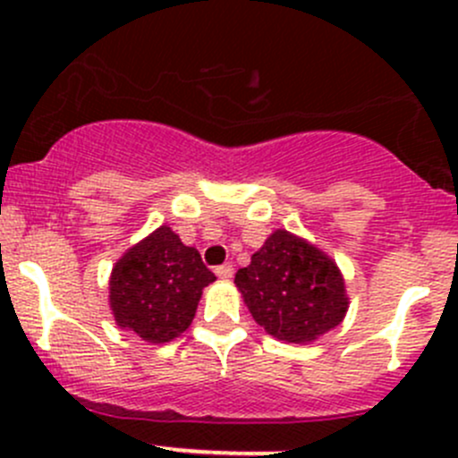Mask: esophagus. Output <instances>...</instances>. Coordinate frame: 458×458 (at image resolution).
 Instances as JSON below:
<instances>
[{"label":"esophagus","instance_id":"1","mask_svg":"<svg viewBox=\"0 0 458 458\" xmlns=\"http://www.w3.org/2000/svg\"><path fill=\"white\" fill-rule=\"evenodd\" d=\"M215 275L219 276V279H233L234 267L230 266V263H224V266H216L215 267Z\"/></svg>","mask_w":458,"mask_h":458}]
</instances>
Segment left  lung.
I'll list each match as a JSON object with an SVG mask.
<instances>
[{"mask_svg":"<svg viewBox=\"0 0 458 458\" xmlns=\"http://www.w3.org/2000/svg\"><path fill=\"white\" fill-rule=\"evenodd\" d=\"M243 301L267 335L308 344L339 326L348 310L344 276L330 257L276 230L234 275Z\"/></svg>","mask_w":458,"mask_h":458,"instance_id":"8db88e82","label":"left lung"}]
</instances>
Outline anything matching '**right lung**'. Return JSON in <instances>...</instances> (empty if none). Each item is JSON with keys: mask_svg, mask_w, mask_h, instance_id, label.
Wrapping results in <instances>:
<instances>
[{"mask_svg": "<svg viewBox=\"0 0 458 458\" xmlns=\"http://www.w3.org/2000/svg\"><path fill=\"white\" fill-rule=\"evenodd\" d=\"M216 276L195 248L161 225L132 246L110 275L114 321L148 344H165L192 323L201 290Z\"/></svg>", "mask_w": 458, "mask_h": 458, "instance_id": "1", "label": "right lung"}]
</instances>
